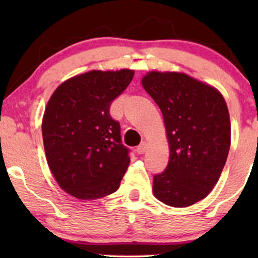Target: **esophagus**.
<instances>
[{
  "label": "esophagus",
  "mask_w": 258,
  "mask_h": 258,
  "mask_svg": "<svg viewBox=\"0 0 258 258\" xmlns=\"http://www.w3.org/2000/svg\"><path fill=\"white\" fill-rule=\"evenodd\" d=\"M147 150V143L146 142H142L140 144L139 147L136 148V151H137V154H144V151Z\"/></svg>",
  "instance_id": "1"
}]
</instances>
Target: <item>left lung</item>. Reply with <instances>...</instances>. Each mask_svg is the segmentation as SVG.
<instances>
[{
    "label": "left lung",
    "mask_w": 258,
    "mask_h": 258,
    "mask_svg": "<svg viewBox=\"0 0 258 258\" xmlns=\"http://www.w3.org/2000/svg\"><path fill=\"white\" fill-rule=\"evenodd\" d=\"M142 84L163 114L170 156L154 176V195L184 208L203 200L220 178L230 148V118L215 88L185 74L151 72Z\"/></svg>",
    "instance_id": "obj_1"
}]
</instances>
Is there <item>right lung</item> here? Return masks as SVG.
Listing matches in <instances>:
<instances>
[{"mask_svg":"<svg viewBox=\"0 0 258 258\" xmlns=\"http://www.w3.org/2000/svg\"><path fill=\"white\" fill-rule=\"evenodd\" d=\"M134 70L93 72L72 77L51 95L42 121L45 156L61 188L80 200H96L119 188L129 148L110 105L126 89Z\"/></svg>","mask_w":258,"mask_h":258,"instance_id":"1","label":"right lung"}]
</instances>
